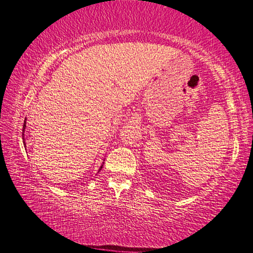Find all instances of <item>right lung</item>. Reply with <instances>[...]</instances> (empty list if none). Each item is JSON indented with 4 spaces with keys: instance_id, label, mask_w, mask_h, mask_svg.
<instances>
[{
    "instance_id": "1",
    "label": "right lung",
    "mask_w": 253,
    "mask_h": 253,
    "mask_svg": "<svg viewBox=\"0 0 253 253\" xmlns=\"http://www.w3.org/2000/svg\"><path fill=\"white\" fill-rule=\"evenodd\" d=\"M25 127H26V122L24 123V127H23V128H24V129H23V130H25ZM23 135H24V133H23ZM24 142H25V141H24ZM101 169H102V168H101Z\"/></svg>"
}]
</instances>
